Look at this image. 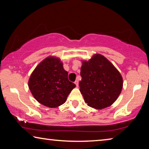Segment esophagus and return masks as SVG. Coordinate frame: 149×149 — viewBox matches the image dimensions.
Instances as JSON below:
<instances>
[{"instance_id":"1","label":"esophagus","mask_w":149,"mask_h":149,"mask_svg":"<svg viewBox=\"0 0 149 149\" xmlns=\"http://www.w3.org/2000/svg\"><path fill=\"white\" fill-rule=\"evenodd\" d=\"M74 84H75V85H76V86L77 87L78 86V85H79V82H78V81L77 80H76L74 82Z\"/></svg>"}]
</instances>
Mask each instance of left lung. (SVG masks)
Instances as JSON below:
<instances>
[{
	"instance_id": "1",
	"label": "left lung",
	"mask_w": 149,
	"mask_h": 149,
	"mask_svg": "<svg viewBox=\"0 0 149 149\" xmlns=\"http://www.w3.org/2000/svg\"><path fill=\"white\" fill-rule=\"evenodd\" d=\"M79 91L90 107L103 109L117 100L123 87L120 73L107 58L96 54L82 61Z\"/></svg>"
}]
</instances>
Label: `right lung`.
Masks as SVG:
<instances>
[{"instance_id":"right-lung-1","label":"right lung","mask_w":149,"mask_h":149,"mask_svg":"<svg viewBox=\"0 0 149 149\" xmlns=\"http://www.w3.org/2000/svg\"><path fill=\"white\" fill-rule=\"evenodd\" d=\"M68 73L60 58L49 56L40 62L30 75L28 87L40 104L56 108L64 104L75 85L70 81Z\"/></svg>"}]
</instances>
